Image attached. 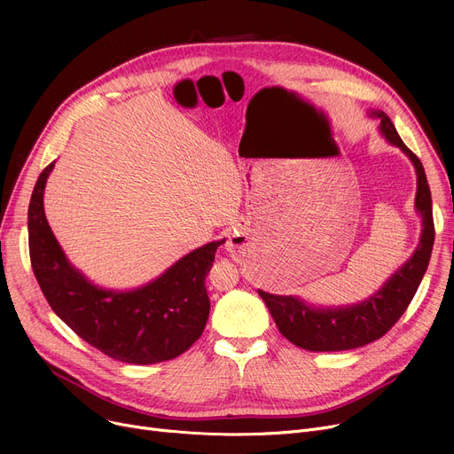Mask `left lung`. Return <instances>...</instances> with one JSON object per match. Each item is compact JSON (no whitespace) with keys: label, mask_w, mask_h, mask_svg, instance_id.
<instances>
[{"label":"left lung","mask_w":454,"mask_h":454,"mask_svg":"<svg viewBox=\"0 0 454 454\" xmlns=\"http://www.w3.org/2000/svg\"><path fill=\"white\" fill-rule=\"evenodd\" d=\"M373 117H379L380 132L411 158L418 175V193L416 207L421 213V239L412 254V257L404 263L379 293L370 296L366 301L320 309L311 307L294 296H279L265 291H257L259 296L267 303L269 311L279 329L281 335L291 340L294 346L309 351H344L366 346L394 327V324L407 311L411 305L423 274L431 259L434 245V221H433V200L431 189L423 171L419 158L403 143L394 123L385 112H372Z\"/></svg>","instance_id":"1"}]
</instances>
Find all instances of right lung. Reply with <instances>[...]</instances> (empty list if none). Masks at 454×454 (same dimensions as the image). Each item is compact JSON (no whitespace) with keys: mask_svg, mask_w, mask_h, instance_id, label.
Instances as JSON below:
<instances>
[{"mask_svg":"<svg viewBox=\"0 0 454 454\" xmlns=\"http://www.w3.org/2000/svg\"><path fill=\"white\" fill-rule=\"evenodd\" d=\"M53 167L55 161L36 180L27 226L33 272L55 315L114 361L154 364L187 351L206 327L209 298L204 279L224 241L184 255L145 287L127 293L95 287L71 267L47 224L43 189Z\"/></svg>","mask_w":454,"mask_h":454,"instance_id":"1","label":"right lung"}]
</instances>
